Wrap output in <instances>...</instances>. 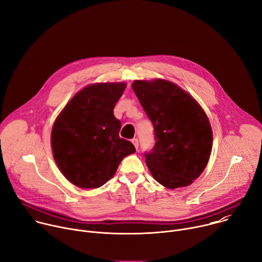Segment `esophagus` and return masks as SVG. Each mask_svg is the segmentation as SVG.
Wrapping results in <instances>:
<instances>
[{
  "label": "esophagus",
  "mask_w": 262,
  "mask_h": 262,
  "mask_svg": "<svg viewBox=\"0 0 262 262\" xmlns=\"http://www.w3.org/2000/svg\"><path fill=\"white\" fill-rule=\"evenodd\" d=\"M131 141H132L133 145L135 146V148H136V149H138V139H137V138H133Z\"/></svg>",
  "instance_id": "obj_1"
}]
</instances>
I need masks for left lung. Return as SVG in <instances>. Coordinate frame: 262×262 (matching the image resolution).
Segmentation results:
<instances>
[{"mask_svg":"<svg viewBox=\"0 0 262 262\" xmlns=\"http://www.w3.org/2000/svg\"><path fill=\"white\" fill-rule=\"evenodd\" d=\"M131 86L154 126L156 144L145 154L149 172L167 189L190 186L212 152L213 130L205 112L169 80H134Z\"/></svg>","mask_w":262,"mask_h":262,"instance_id":"1","label":"left lung"}]
</instances>
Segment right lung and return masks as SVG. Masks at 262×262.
<instances>
[{"mask_svg": "<svg viewBox=\"0 0 262 262\" xmlns=\"http://www.w3.org/2000/svg\"><path fill=\"white\" fill-rule=\"evenodd\" d=\"M126 82H96L77 92L52 125L50 145L63 176L81 189H96L110 181L121 163L135 152L120 137L121 122L114 110Z\"/></svg>", "mask_w": 262, "mask_h": 262, "instance_id": "obj_1", "label": "right lung"}]
</instances>
